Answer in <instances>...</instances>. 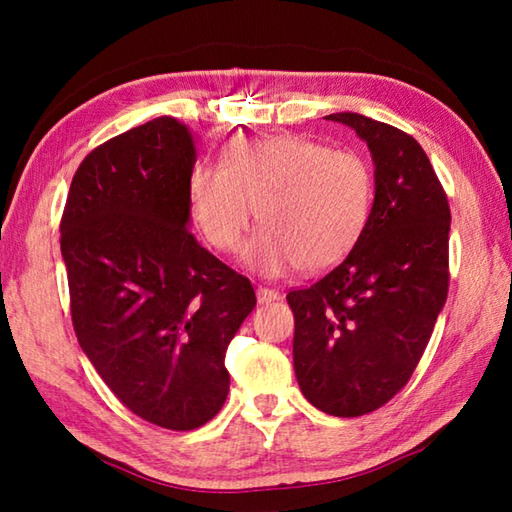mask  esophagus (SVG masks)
<instances>
[{
	"instance_id": "1",
	"label": "esophagus",
	"mask_w": 512,
	"mask_h": 512,
	"mask_svg": "<svg viewBox=\"0 0 512 512\" xmlns=\"http://www.w3.org/2000/svg\"><path fill=\"white\" fill-rule=\"evenodd\" d=\"M280 300V293L275 289H268V287H259L257 289V302L259 305H271V302Z\"/></svg>"
}]
</instances>
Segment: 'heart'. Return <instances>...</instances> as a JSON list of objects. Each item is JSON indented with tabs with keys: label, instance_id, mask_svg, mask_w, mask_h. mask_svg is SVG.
<instances>
[{
	"label": "heart",
	"instance_id": "obj_1",
	"mask_svg": "<svg viewBox=\"0 0 512 512\" xmlns=\"http://www.w3.org/2000/svg\"><path fill=\"white\" fill-rule=\"evenodd\" d=\"M189 216L221 253H237L255 210L262 228L244 250L248 271H325L357 244L372 210V171L359 153L307 137H239L221 164H196Z\"/></svg>",
	"mask_w": 512,
	"mask_h": 512
}]
</instances>
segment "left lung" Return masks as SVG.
<instances>
[{"label": "left lung", "instance_id": "obj_1", "mask_svg": "<svg viewBox=\"0 0 512 512\" xmlns=\"http://www.w3.org/2000/svg\"><path fill=\"white\" fill-rule=\"evenodd\" d=\"M352 128L375 164V201L343 262L291 291L293 368L302 395L336 418L384 406L411 379L449 287V214L427 153L400 128L359 112Z\"/></svg>", "mask_w": 512, "mask_h": 512}]
</instances>
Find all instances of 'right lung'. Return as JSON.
<instances>
[{
    "instance_id": "obj_1",
    "label": "right lung",
    "mask_w": 512,
    "mask_h": 512,
    "mask_svg": "<svg viewBox=\"0 0 512 512\" xmlns=\"http://www.w3.org/2000/svg\"><path fill=\"white\" fill-rule=\"evenodd\" d=\"M189 126L158 117L112 137L69 187L60 253L76 339L119 402L164 429L212 420L225 350L255 291L189 232Z\"/></svg>"
}]
</instances>
